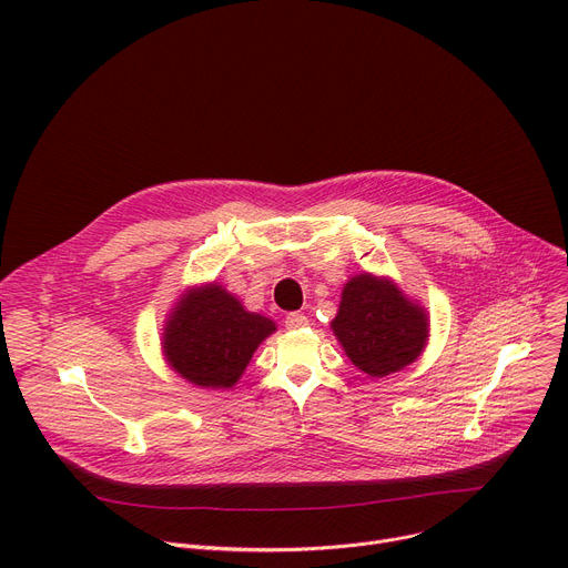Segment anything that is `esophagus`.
<instances>
[{
    "instance_id": "34e87169",
    "label": "esophagus",
    "mask_w": 568,
    "mask_h": 568,
    "mask_svg": "<svg viewBox=\"0 0 568 568\" xmlns=\"http://www.w3.org/2000/svg\"><path fill=\"white\" fill-rule=\"evenodd\" d=\"M285 326L287 329H302V326H308V317L304 313H287Z\"/></svg>"
}]
</instances>
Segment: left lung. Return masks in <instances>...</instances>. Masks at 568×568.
<instances>
[{"instance_id":"left-lung-1","label":"left lung","mask_w":568,"mask_h":568,"mask_svg":"<svg viewBox=\"0 0 568 568\" xmlns=\"http://www.w3.org/2000/svg\"><path fill=\"white\" fill-rule=\"evenodd\" d=\"M332 329L356 368L384 377L422 354L428 317L394 283L362 274L345 285Z\"/></svg>"}]
</instances>
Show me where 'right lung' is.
Returning <instances> with one entry per match:
<instances>
[{"label": "right lung", "instance_id": "right-lung-1", "mask_svg": "<svg viewBox=\"0 0 568 568\" xmlns=\"http://www.w3.org/2000/svg\"><path fill=\"white\" fill-rule=\"evenodd\" d=\"M274 322L244 306L221 285L191 292L174 308L163 336L170 366L204 389H227L246 371Z\"/></svg>", "mask_w": 568, "mask_h": 568}]
</instances>
